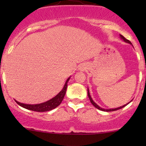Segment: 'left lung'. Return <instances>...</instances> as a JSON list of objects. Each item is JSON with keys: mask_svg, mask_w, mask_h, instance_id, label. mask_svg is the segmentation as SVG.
<instances>
[{"mask_svg": "<svg viewBox=\"0 0 146 146\" xmlns=\"http://www.w3.org/2000/svg\"><path fill=\"white\" fill-rule=\"evenodd\" d=\"M120 38H121V39L123 40L125 42H127V43H128V44H132L131 42H130V40H127L126 38H124V37H123V36H122V35H120ZM88 98H89V100H90V102H91V104H93V106H94L95 107V108H98V109L100 110H102V111H106V112L115 111V110H119V109H121V108H123V107L125 106H126L127 104H128L130 103V102H132V100H131V101H130V102H129V103L126 104H125V105L122 106L118 107V108H110V109H104V108H101V107H100V106H98V104H97L95 103V102H93V100H92L91 97H90V93H89V90H88Z\"/></svg>", "mask_w": 146, "mask_h": 146, "instance_id": "left-lung-1", "label": "left lung"}]
</instances>
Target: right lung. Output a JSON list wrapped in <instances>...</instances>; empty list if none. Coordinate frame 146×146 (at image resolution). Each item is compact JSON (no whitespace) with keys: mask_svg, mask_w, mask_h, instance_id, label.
<instances>
[{"mask_svg":"<svg viewBox=\"0 0 146 146\" xmlns=\"http://www.w3.org/2000/svg\"><path fill=\"white\" fill-rule=\"evenodd\" d=\"M69 80L70 78H68L66 80V83H65L63 88L56 96H55L54 98L51 99V100H48L47 102H44V103L38 104H25L20 103V102H17L16 100H15V101H16L18 105L26 108V109L36 112L49 111V110L56 108V107H58L61 104L62 101L64 99V97L65 95V93H66V88H67V83Z\"/></svg>","mask_w":146,"mask_h":146,"instance_id":"right-lung-1","label":"right lung"}]
</instances>
